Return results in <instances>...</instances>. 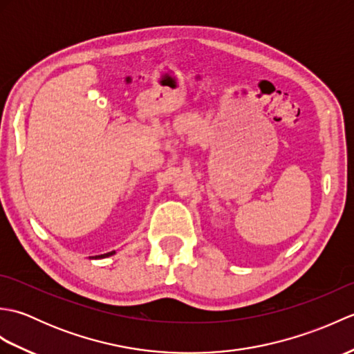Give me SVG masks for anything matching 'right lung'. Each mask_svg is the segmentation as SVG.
Returning a JSON list of instances; mask_svg holds the SVG:
<instances>
[{"instance_id": "right-lung-1", "label": "right lung", "mask_w": 354, "mask_h": 354, "mask_svg": "<svg viewBox=\"0 0 354 354\" xmlns=\"http://www.w3.org/2000/svg\"><path fill=\"white\" fill-rule=\"evenodd\" d=\"M114 252H108V254H103V255H99V259H102V257H108V255H112Z\"/></svg>"}]
</instances>
